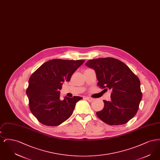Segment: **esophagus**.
I'll return each instance as SVG.
<instances>
[{
	"instance_id": "34e87169",
	"label": "esophagus",
	"mask_w": 160,
	"mask_h": 160,
	"mask_svg": "<svg viewBox=\"0 0 160 160\" xmlns=\"http://www.w3.org/2000/svg\"><path fill=\"white\" fill-rule=\"evenodd\" d=\"M85 98L87 99L88 101H90V102H91V101H93L94 99L93 98H92L91 97H85Z\"/></svg>"
}]
</instances>
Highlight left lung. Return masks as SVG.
Segmentation results:
<instances>
[{
  "label": "left lung",
  "mask_w": 160,
  "mask_h": 160,
  "mask_svg": "<svg viewBox=\"0 0 160 160\" xmlns=\"http://www.w3.org/2000/svg\"><path fill=\"white\" fill-rule=\"evenodd\" d=\"M86 65L95 70L100 88L112 90L110 101L103 100L104 106L97 112V116L110 125L127 123L137 113L142 98L138 77L122 61L113 58L89 60Z\"/></svg>",
  "instance_id": "8db88e82"
}]
</instances>
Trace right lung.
Returning a JSON list of instances; mask_svg holds the SVG:
<instances>
[{"instance_id":"right-lung-1","label":"right lung","mask_w":160,"mask_h":160,"mask_svg":"<svg viewBox=\"0 0 160 160\" xmlns=\"http://www.w3.org/2000/svg\"><path fill=\"white\" fill-rule=\"evenodd\" d=\"M83 60L52 59L39 67L30 77L26 94L32 113L47 126H58L72 114L77 102L82 97L74 96L60 99L64 82H69Z\"/></svg>"}]
</instances>
